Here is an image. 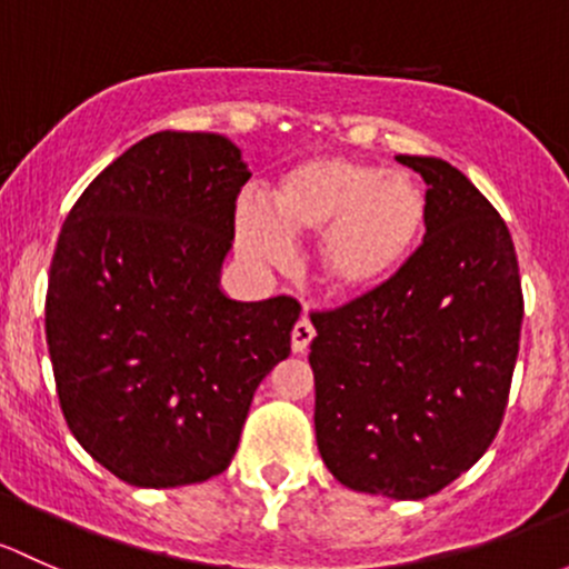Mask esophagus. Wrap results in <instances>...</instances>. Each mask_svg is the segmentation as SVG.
Wrapping results in <instances>:
<instances>
[{
	"mask_svg": "<svg viewBox=\"0 0 569 569\" xmlns=\"http://www.w3.org/2000/svg\"><path fill=\"white\" fill-rule=\"evenodd\" d=\"M312 339H315V326L309 323V318H301L296 326H292V350H296V353H307Z\"/></svg>",
	"mask_w": 569,
	"mask_h": 569,
	"instance_id": "34e87169",
	"label": "esophagus"
}]
</instances>
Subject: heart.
<instances>
[{
  "mask_svg": "<svg viewBox=\"0 0 569 569\" xmlns=\"http://www.w3.org/2000/svg\"><path fill=\"white\" fill-rule=\"evenodd\" d=\"M427 202L411 174L342 156L287 167L268 208L238 213V243L249 257L279 262L287 243L318 236L320 279L337 296H370L411 262L425 236Z\"/></svg>",
  "mask_w": 569,
  "mask_h": 569,
  "instance_id": "1",
  "label": "heart"
}]
</instances>
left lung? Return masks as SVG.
Here are the masks:
<instances>
[{"label":"left lung","instance_id":"left-lung-1","mask_svg":"<svg viewBox=\"0 0 569 569\" xmlns=\"http://www.w3.org/2000/svg\"><path fill=\"white\" fill-rule=\"evenodd\" d=\"M427 183L425 241L400 277L312 312L315 432L350 490L427 499L499 432L523 292L499 210L452 163L397 156Z\"/></svg>","mask_w":569,"mask_h":569}]
</instances>
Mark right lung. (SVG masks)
<instances>
[{
    "label": "right lung",
    "instance_id": "obj_1",
    "mask_svg": "<svg viewBox=\"0 0 569 569\" xmlns=\"http://www.w3.org/2000/svg\"><path fill=\"white\" fill-rule=\"evenodd\" d=\"M249 178L230 139L158 131L62 224L46 292L57 397L76 441L122 482L224 471L257 386L290 356L296 298L246 303L219 287Z\"/></svg>",
    "mask_w": 569,
    "mask_h": 569
}]
</instances>
